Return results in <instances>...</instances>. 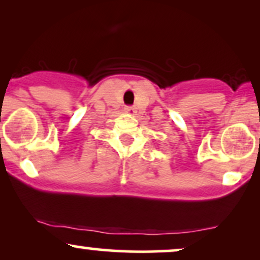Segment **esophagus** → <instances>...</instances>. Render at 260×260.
I'll use <instances>...</instances> for the list:
<instances>
[{
	"mask_svg": "<svg viewBox=\"0 0 260 260\" xmlns=\"http://www.w3.org/2000/svg\"><path fill=\"white\" fill-rule=\"evenodd\" d=\"M124 111H126L128 115H134V113H136V109H134L133 106H126L124 107Z\"/></svg>",
	"mask_w": 260,
	"mask_h": 260,
	"instance_id": "esophagus-1",
	"label": "esophagus"
}]
</instances>
